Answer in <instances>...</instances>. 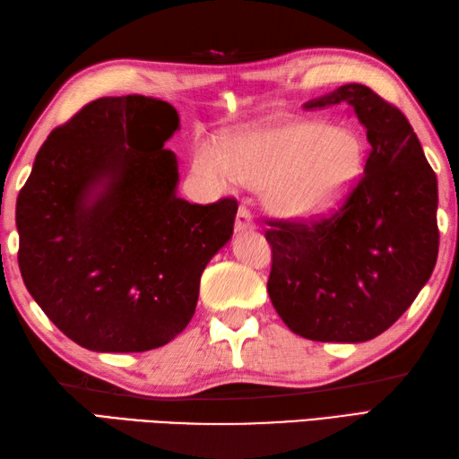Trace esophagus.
Segmentation results:
<instances>
[{
	"instance_id": "esophagus-1",
	"label": "esophagus",
	"mask_w": 459,
	"mask_h": 459,
	"mask_svg": "<svg viewBox=\"0 0 459 459\" xmlns=\"http://www.w3.org/2000/svg\"><path fill=\"white\" fill-rule=\"evenodd\" d=\"M235 229H237V232H242V230H252V229H255V221H252V214H250V211L245 207V204H240V207H238Z\"/></svg>"
}]
</instances>
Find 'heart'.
Masks as SVG:
<instances>
[{
  "label": "heart",
  "instance_id": "b5f03b06",
  "mask_svg": "<svg viewBox=\"0 0 459 459\" xmlns=\"http://www.w3.org/2000/svg\"><path fill=\"white\" fill-rule=\"evenodd\" d=\"M365 148L359 135L324 122H290L245 134L227 150L201 143L193 169L217 189L237 181L266 187L270 211L288 219L324 212L353 187L363 171Z\"/></svg>",
  "mask_w": 459,
  "mask_h": 459
}]
</instances>
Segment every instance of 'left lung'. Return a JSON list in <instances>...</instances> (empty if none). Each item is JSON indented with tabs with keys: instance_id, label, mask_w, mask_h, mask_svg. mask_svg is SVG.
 <instances>
[{
	"instance_id": "8db88e82",
	"label": "left lung",
	"mask_w": 459,
	"mask_h": 459,
	"mask_svg": "<svg viewBox=\"0 0 459 459\" xmlns=\"http://www.w3.org/2000/svg\"><path fill=\"white\" fill-rule=\"evenodd\" d=\"M335 104H349L367 130L363 178L329 217L268 222V294L294 333L360 343L391 327L432 276L437 179L396 106L351 82L304 108Z\"/></svg>"
}]
</instances>
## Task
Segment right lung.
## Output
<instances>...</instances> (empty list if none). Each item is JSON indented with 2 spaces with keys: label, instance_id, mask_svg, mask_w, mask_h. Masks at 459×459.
<instances>
[{
  "label": "right lung",
  "instance_id": "right-lung-1",
  "mask_svg": "<svg viewBox=\"0 0 459 459\" xmlns=\"http://www.w3.org/2000/svg\"><path fill=\"white\" fill-rule=\"evenodd\" d=\"M171 104L108 96L58 126L19 191V270L45 316L84 349L142 353L191 321L204 266L238 203L178 197Z\"/></svg>",
  "mask_w": 459,
  "mask_h": 459
}]
</instances>
